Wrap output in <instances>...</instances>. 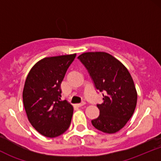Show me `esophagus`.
I'll return each mask as SVG.
<instances>
[{
	"mask_svg": "<svg viewBox=\"0 0 161 161\" xmlns=\"http://www.w3.org/2000/svg\"><path fill=\"white\" fill-rule=\"evenodd\" d=\"M85 104H86V103L82 102V103H80V104H75V105H76V106L78 107V108H82V107L84 106Z\"/></svg>",
	"mask_w": 161,
	"mask_h": 161,
	"instance_id": "obj_1",
	"label": "esophagus"
}]
</instances>
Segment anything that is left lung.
Returning a JSON list of instances; mask_svg holds the SVG:
<instances>
[{
  "label": "left lung",
  "mask_w": 161,
  "mask_h": 161,
  "mask_svg": "<svg viewBox=\"0 0 161 161\" xmlns=\"http://www.w3.org/2000/svg\"><path fill=\"white\" fill-rule=\"evenodd\" d=\"M86 66L96 89L104 92L103 103L97 104L98 117L93 126L105 133H115L132 117L137 104V92L126 67L106 52H86L78 57Z\"/></svg>",
  "instance_id": "8db88e82"
}]
</instances>
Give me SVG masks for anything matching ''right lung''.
<instances>
[{"instance_id": "add662e5", "label": "right lung", "mask_w": 161, "mask_h": 161, "mask_svg": "<svg viewBox=\"0 0 161 161\" xmlns=\"http://www.w3.org/2000/svg\"><path fill=\"white\" fill-rule=\"evenodd\" d=\"M76 53L45 57L29 71L23 92L28 119L42 136L54 138L69 128L73 107L61 101V84Z\"/></svg>"}]
</instances>
